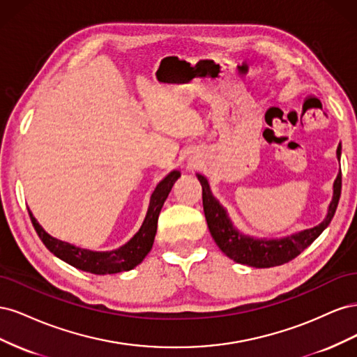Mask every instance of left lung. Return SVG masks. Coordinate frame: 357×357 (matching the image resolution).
<instances>
[{
	"mask_svg": "<svg viewBox=\"0 0 357 357\" xmlns=\"http://www.w3.org/2000/svg\"><path fill=\"white\" fill-rule=\"evenodd\" d=\"M337 156L338 159L341 158V144L338 146ZM198 180L202 186L204 214L215 244L219 245L226 256L234 259L235 262L253 268H271L283 265L299 256L301 252H304L331 223L338 207L342 185L340 171L337 180L333 183V198L329 205L328 215L320 225L282 240H255L240 234L234 228L222 205L211 195L207 178L198 174Z\"/></svg>",
	"mask_w": 357,
	"mask_h": 357,
	"instance_id": "1",
	"label": "left lung"
}]
</instances>
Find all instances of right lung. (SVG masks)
I'll return each mask as SVG.
<instances>
[{"label":"right lung","instance_id":"1","mask_svg":"<svg viewBox=\"0 0 357 357\" xmlns=\"http://www.w3.org/2000/svg\"><path fill=\"white\" fill-rule=\"evenodd\" d=\"M178 177H180V172L172 171L159 183L153 192L152 198H150L149 211L142 225V228H139V231L132 236L131 240H129L125 245L119 247L117 250L92 252V250H86V248L75 247L70 243L56 240L41 228L31 211H29V218L43 244H45L53 255L62 259L63 262H67L77 269H82V271L98 274V275L129 271V269H132L138 264H142L143 259L150 252V248H152L160 208Z\"/></svg>","mask_w":357,"mask_h":357}]
</instances>
